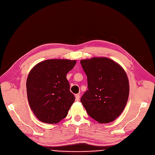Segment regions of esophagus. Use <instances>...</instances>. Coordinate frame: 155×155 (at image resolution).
Here are the masks:
<instances>
[{
	"instance_id": "obj_1",
	"label": "esophagus",
	"mask_w": 155,
	"mask_h": 155,
	"mask_svg": "<svg viewBox=\"0 0 155 155\" xmlns=\"http://www.w3.org/2000/svg\"><path fill=\"white\" fill-rule=\"evenodd\" d=\"M75 100H76V101H79L80 100V95L78 94H75Z\"/></svg>"
}]
</instances>
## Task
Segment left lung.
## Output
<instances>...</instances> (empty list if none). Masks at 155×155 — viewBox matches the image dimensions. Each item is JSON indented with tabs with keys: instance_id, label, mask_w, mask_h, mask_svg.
<instances>
[{
	"instance_id": "1",
	"label": "left lung",
	"mask_w": 155,
	"mask_h": 155,
	"mask_svg": "<svg viewBox=\"0 0 155 155\" xmlns=\"http://www.w3.org/2000/svg\"><path fill=\"white\" fill-rule=\"evenodd\" d=\"M87 77L88 90L81 102L89 116L99 123L114 121L127 104L129 81L124 69L107 57L81 61Z\"/></svg>"
}]
</instances>
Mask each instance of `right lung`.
<instances>
[{"instance_id":"1","label":"right lung","mask_w":155,"mask_h":155,"mask_svg":"<svg viewBox=\"0 0 155 155\" xmlns=\"http://www.w3.org/2000/svg\"><path fill=\"white\" fill-rule=\"evenodd\" d=\"M76 60L48 59L34 66L28 74L27 94L35 116L43 123L56 124L65 118L74 101L67 73Z\"/></svg>"}]
</instances>
